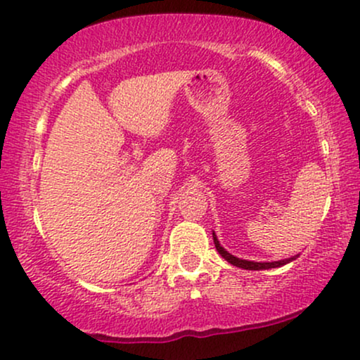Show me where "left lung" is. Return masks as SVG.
I'll list each match as a JSON object with an SVG mask.
<instances>
[{"label": "left lung", "instance_id": "obj_1", "mask_svg": "<svg viewBox=\"0 0 360 360\" xmlns=\"http://www.w3.org/2000/svg\"><path fill=\"white\" fill-rule=\"evenodd\" d=\"M213 240H214V246H216V250H218V253L221 255V257L226 259L228 263H231V265H235L238 268H245V270H270V268H278V266L287 265V263L293 262V259L298 258V255H295V257L287 258V259H280V262H263V263L248 262V259L236 258V257H233L231 253H228V251L224 250L221 245H219V241H218V238H216L214 231H213Z\"/></svg>", "mask_w": 360, "mask_h": 360}]
</instances>
